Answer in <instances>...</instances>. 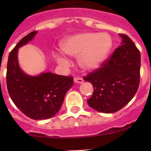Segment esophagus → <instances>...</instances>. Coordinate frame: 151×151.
<instances>
[{
  "label": "esophagus",
  "instance_id": "obj_1",
  "mask_svg": "<svg viewBox=\"0 0 151 151\" xmlns=\"http://www.w3.org/2000/svg\"><path fill=\"white\" fill-rule=\"evenodd\" d=\"M74 83H80V84H81V83H83V82H84V80H83V79L81 78V77H75L74 78Z\"/></svg>",
  "mask_w": 151,
  "mask_h": 151
}]
</instances>
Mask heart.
I'll list each match as a JSON object with an SVG mask.
<instances>
[{
	"instance_id": "heart-1",
	"label": "heart",
	"mask_w": 151,
	"mask_h": 151,
	"mask_svg": "<svg viewBox=\"0 0 151 151\" xmlns=\"http://www.w3.org/2000/svg\"><path fill=\"white\" fill-rule=\"evenodd\" d=\"M112 45V39L107 33L88 32L68 38L62 42L60 48L67 55H78V63L83 68L94 70L106 60ZM56 58L60 64L67 63L64 57L57 56Z\"/></svg>"
}]
</instances>
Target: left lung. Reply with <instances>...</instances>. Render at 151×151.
<instances>
[{
  "instance_id": "obj_1",
  "label": "left lung",
  "mask_w": 151,
  "mask_h": 151,
  "mask_svg": "<svg viewBox=\"0 0 151 151\" xmlns=\"http://www.w3.org/2000/svg\"><path fill=\"white\" fill-rule=\"evenodd\" d=\"M122 45L104 63L83 77L94 88L87 100L91 107L104 113H113L132 99L140 81L139 50L126 34H120Z\"/></svg>"
}]
</instances>
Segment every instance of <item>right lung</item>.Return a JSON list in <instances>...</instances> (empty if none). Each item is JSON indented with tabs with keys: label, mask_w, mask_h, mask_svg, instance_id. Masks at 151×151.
<instances>
[{
	"label": "right lung",
	"mask_w": 151,
	"mask_h": 151,
	"mask_svg": "<svg viewBox=\"0 0 151 151\" xmlns=\"http://www.w3.org/2000/svg\"><path fill=\"white\" fill-rule=\"evenodd\" d=\"M37 32L33 31L22 38L10 52L7 63L6 85L14 104L28 118L48 119L61 107L66 92L72 87L71 76L42 73L31 77L22 72L17 60V50L31 40Z\"/></svg>",
	"instance_id": "1"
}]
</instances>
